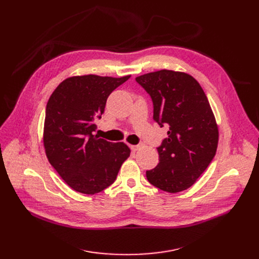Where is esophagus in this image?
I'll use <instances>...</instances> for the list:
<instances>
[{"mask_svg":"<svg viewBox=\"0 0 259 259\" xmlns=\"http://www.w3.org/2000/svg\"><path fill=\"white\" fill-rule=\"evenodd\" d=\"M143 147V144L142 143H140V144H138V145H133V146H130V148H131V150L132 151H138V150H140V149Z\"/></svg>","mask_w":259,"mask_h":259,"instance_id":"esophagus-1","label":"esophagus"}]
</instances>
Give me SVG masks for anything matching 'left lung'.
<instances>
[{
  "mask_svg": "<svg viewBox=\"0 0 259 259\" xmlns=\"http://www.w3.org/2000/svg\"><path fill=\"white\" fill-rule=\"evenodd\" d=\"M153 103V119L169 128L157 147L158 165L148 182L169 193L191 187L215 156L219 129L198 81L184 72L159 70L135 78Z\"/></svg>",
  "mask_w": 259,
  "mask_h": 259,
  "instance_id": "left-lung-1",
  "label": "left lung"
}]
</instances>
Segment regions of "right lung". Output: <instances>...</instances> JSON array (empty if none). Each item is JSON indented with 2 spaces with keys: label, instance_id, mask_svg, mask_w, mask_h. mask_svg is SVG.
I'll use <instances>...</instances> for the list:
<instances>
[{
  "label": "right lung",
  "instance_id": "1",
  "mask_svg": "<svg viewBox=\"0 0 259 259\" xmlns=\"http://www.w3.org/2000/svg\"><path fill=\"white\" fill-rule=\"evenodd\" d=\"M129 77L89 74L66 78L47 103L44 125L47 158L77 192L92 195L112 185L130 155L126 144L93 135L95 120L102 117L108 97Z\"/></svg>",
  "mask_w": 259,
  "mask_h": 259
}]
</instances>
